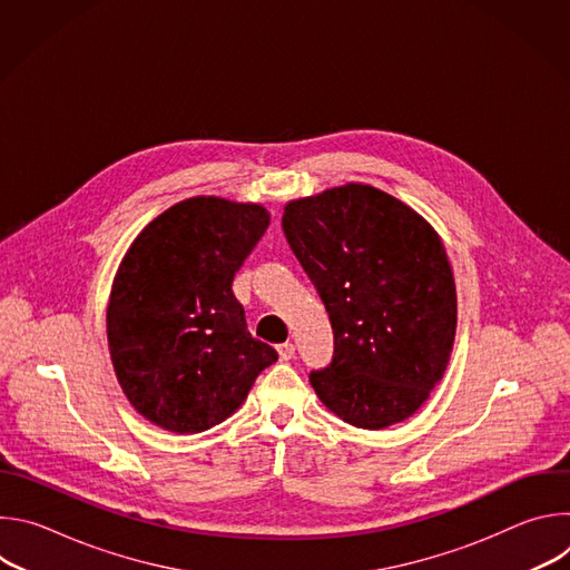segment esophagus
I'll return each instance as SVG.
<instances>
[{"label":"esophagus","mask_w":570,"mask_h":570,"mask_svg":"<svg viewBox=\"0 0 570 570\" xmlns=\"http://www.w3.org/2000/svg\"><path fill=\"white\" fill-rule=\"evenodd\" d=\"M277 354H279V361H291V358L295 356L293 343H282V345H277Z\"/></svg>","instance_id":"obj_1"}]
</instances>
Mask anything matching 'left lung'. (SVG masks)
Segmentation results:
<instances>
[{"label": "left lung", "mask_w": 570, "mask_h": 570, "mask_svg": "<svg viewBox=\"0 0 570 570\" xmlns=\"http://www.w3.org/2000/svg\"><path fill=\"white\" fill-rule=\"evenodd\" d=\"M282 227L334 330L332 365L308 376L317 399L367 431L413 417L455 341V279L440 234L363 183L288 200Z\"/></svg>", "instance_id": "obj_1"}]
</instances>
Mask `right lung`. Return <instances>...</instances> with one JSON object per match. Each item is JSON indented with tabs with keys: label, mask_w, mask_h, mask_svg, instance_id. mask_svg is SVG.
<instances>
[{
	"label": "right lung",
	"mask_w": 570,
	"mask_h": 570,
	"mask_svg": "<svg viewBox=\"0 0 570 570\" xmlns=\"http://www.w3.org/2000/svg\"><path fill=\"white\" fill-rule=\"evenodd\" d=\"M271 223L259 203L194 196L130 243L106 311L108 350L132 409L189 435L225 422L277 352L255 341L232 293Z\"/></svg>",
	"instance_id": "obj_1"
}]
</instances>
